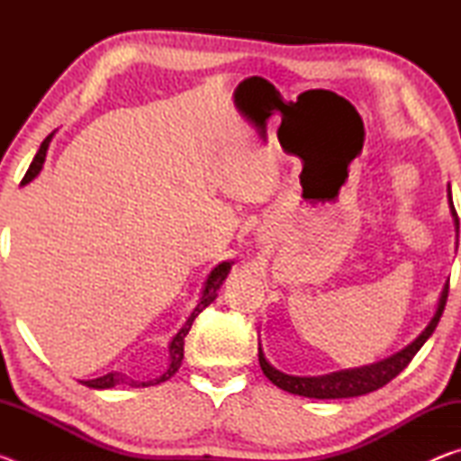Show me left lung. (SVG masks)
Wrapping results in <instances>:
<instances>
[{
	"label": "left lung",
	"mask_w": 461,
	"mask_h": 461,
	"mask_svg": "<svg viewBox=\"0 0 461 461\" xmlns=\"http://www.w3.org/2000/svg\"><path fill=\"white\" fill-rule=\"evenodd\" d=\"M451 213H454L456 228L459 230V220L454 205H451ZM447 293H449V283L443 286L435 317L431 319V323L425 327V331L420 333L411 346H407L404 349H401L399 354L390 356L378 364H370V366H364V368H354V370H341V372L325 374V376H313V378L288 376V374H283L276 368H272V366L267 362V357H264L262 349L258 348L260 368L264 374H267V378L272 382V384L286 390V393L309 396V399H349V396H362V394L374 393V390L382 388L384 384H388L390 380L399 376V374L411 364V360L415 357L419 349L423 348V343L431 338V333L435 331V327L443 315V309H446Z\"/></svg>",
	"instance_id": "obj_1"
}]
</instances>
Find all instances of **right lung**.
<instances>
[{
    "label": "right lung",
    "instance_id": "add662e5",
    "mask_svg": "<svg viewBox=\"0 0 461 461\" xmlns=\"http://www.w3.org/2000/svg\"><path fill=\"white\" fill-rule=\"evenodd\" d=\"M50 140H52V134H49V136L44 138V142L41 144V150L36 152L32 165H30L28 173L24 175V178H22V185H28V183L32 181V178L42 170L44 158H46V150H49ZM230 270H231V262H221L220 267H215V268L212 270V275L207 276V283H205V288H203L201 301L197 303V307L193 309V313H191L189 319H186V323L181 327V330H178V333L175 335L173 341H170V346H168L170 364H168V370H167L165 374H162L160 378L148 380V382H138V380H131V378H128V376H123V374H120V372H109V374H105V376L95 378V380H87V382H83V384L89 386V388H113V386H118V384H128V386H131V388H140V386H154V384H160V382H165V380H168L170 376H175L176 370L181 368V362H183V356H185V338H186V333H189V330H191L194 317H197L203 309L209 307V305H212V303L215 301L217 291H220V286L223 285V280L228 278Z\"/></svg>",
    "mask_w": 461,
    "mask_h": 461
}]
</instances>
